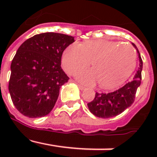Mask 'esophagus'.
<instances>
[{
    "label": "esophagus",
    "instance_id": "34e87169",
    "mask_svg": "<svg viewBox=\"0 0 157 157\" xmlns=\"http://www.w3.org/2000/svg\"><path fill=\"white\" fill-rule=\"evenodd\" d=\"M78 88H79L80 90H85L86 88L84 86H81L80 84H78Z\"/></svg>",
    "mask_w": 157,
    "mask_h": 157
}]
</instances>
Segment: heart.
Segmentation results:
<instances>
[{"label":"heart","instance_id":"obj_1","mask_svg":"<svg viewBox=\"0 0 157 157\" xmlns=\"http://www.w3.org/2000/svg\"><path fill=\"white\" fill-rule=\"evenodd\" d=\"M136 52L127 44L105 40L75 42L63 52L62 64L69 74L86 68L92 62L94 70L81 71L76 78L92 86L99 82L105 89H113L125 82L136 66Z\"/></svg>","mask_w":157,"mask_h":157}]
</instances>
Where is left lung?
<instances>
[{
	"mask_svg": "<svg viewBox=\"0 0 157 157\" xmlns=\"http://www.w3.org/2000/svg\"><path fill=\"white\" fill-rule=\"evenodd\" d=\"M132 45L138 53L139 67L138 71L131 81L117 90L109 94L96 93L94 99L87 104L89 109L94 116L100 118L114 117L131 106L134 101L137 90L141 85L143 62L137 46L134 43Z\"/></svg>",
	"mask_w": 157,
	"mask_h": 157,
	"instance_id": "left-lung-1",
	"label": "left lung"
}]
</instances>
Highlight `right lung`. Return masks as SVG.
Returning <instances> with one entry per match:
<instances>
[{
	"mask_svg": "<svg viewBox=\"0 0 157 157\" xmlns=\"http://www.w3.org/2000/svg\"><path fill=\"white\" fill-rule=\"evenodd\" d=\"M74 37L47 32L36 34L18 48L11 63L8 90L14 105L29 118L48 115L57 101L59 88L67 82L61 56Z\"/></svg>",
	"mask_w": 157,
	"mask_h": 157,
	"instance_id": "right-lung-1",
	"label": "right lung"
}]
</instances>
